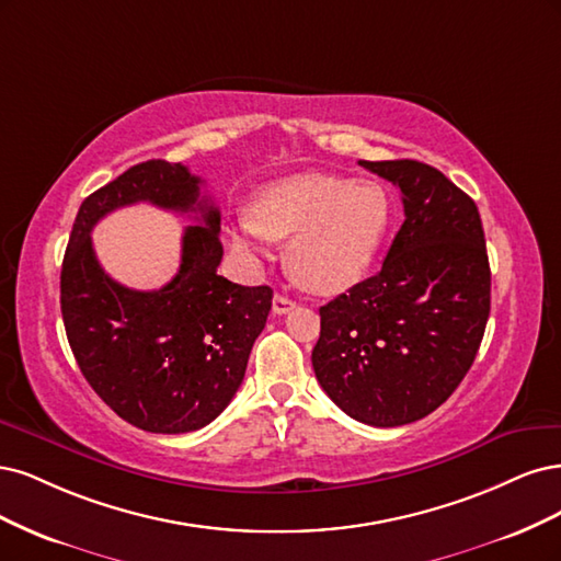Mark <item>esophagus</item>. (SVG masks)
Instances as JSON below:
<instances>
[{
  "mask_svg": "<svg viewBox=\"0 0 561 561\" xmlns=\"http://www.w3.org/2000/svg\"><path fill=\"white\" fill-rule=\"evenodd\" d=\"M296 307V302L288 298V296H282V294H277L275 298H273V312L275 314H288Z\"/></svg>",
  "mask_w": 561,
  "mask_h": 561,
  "instance_id": "obj_1",
  "label": "esophagus"
}]
</instances>
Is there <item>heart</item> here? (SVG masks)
<instances>
[{"label": "heart", "instance_id": "heart-1", "mask_svg": "<svg viewBox=\"0 0 561 561\" xmlns=\"http://www.w3.org/2000/svg\"><path fill=\"white\" fill-rule=\"evenodd\" d=\"M393 221V201L375 179L302 172L259 191L230 228L232 247L256 256L261 238L288 240L286 267L310 291L340 294L368 275Z\"/></svg>", "mask_w": 561, "mask_h": 561}]
</instances>
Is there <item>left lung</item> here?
<instances>
[{
  "label": "left lung",
  "instance_id": "left-lung-1",
  "mask_svg": "<svg viewBox=\"0 0 561 561\" xmlns=\"http://www.w3.org/2000/svg\"><path fill=\"white\" fill-rule=\"evenodd\" d=\"M403 197L379 273L319 307L312 366L352 420L403 426L459 387L490 319L492 273L476 203L420 160H358Z\"/></svg>",
  "mask_w": 561,
  "mask_h": 561
}]
</instances>
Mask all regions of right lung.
<instances>
[{
  "label": "right lung",
  "instance_id": "right-lung-1",
  "mask_svg": "<svg viewBox=\"0 0 561 561\" xmlns=\"http://www.w3.org/2000/svg\"><path fill=\"white\" fill-rule=\"evenodd\" d=\"M201 184L182 162H139L81 203L62 261L60 310L83 377L118 417L151 433H188L219 417L273 307L270 286L216 275L221 211ZM135 202L195 210L202 221L185 231L180 273L156 293L114 283L89 240L100 218Z\"/></svg>",
  "mask_w": 561,
  "mask_h": 561
}]
</instances>
